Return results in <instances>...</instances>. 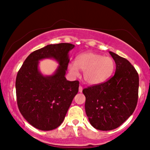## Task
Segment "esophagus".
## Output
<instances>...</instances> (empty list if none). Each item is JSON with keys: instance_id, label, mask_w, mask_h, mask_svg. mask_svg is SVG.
<instances>
[{"instance_id": "esophagus-1", "label": "esophagus", "mask_w": 150, "mask_h": 150, "mask_svg": "<svg viewBox=\"0 0 150 150\" xmlns=\"http://www.w3.org/2000/svg\"><path fill=\"white\" fill-rule=\"evenodd\" d=\"M82 89H83V88H82V87L81 85H80V87H79V92H82Z\"/></svg>"}]
</instances>
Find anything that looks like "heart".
I'll return each mask as SVG.
<instances>
[{"label": "heart", "instance_id": "1", "mask_svg": "<svg viewBox=\"0 0 150 150\" xmlns=\"http://www.w3.org/2000/svg\"><path fill=\"white\" fill-rule=\"evenodd\" d=\"M114 60L110 56L87 52L77 56L76 62L68 65V70L74 76L83 70L84 80L89 85H98L109 78L114 69Z\"/></svg>", "mask_w": 150, "mask_h": 150}]
</instances>
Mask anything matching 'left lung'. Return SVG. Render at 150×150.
<instances>
[{
  "mask_svg": "<svg viewBox=\"0 0 150 150\" xmlns=\"http://www.w3.org/2000/svg\"><path fill=\"white\" fill-rule=\"evenodd\" d=\"M109 53L116 63L114 75L82 90L89 123L99 130H113L123 124L134 112L138 99L137 72L127 59Z\"/></svg>",
  "mask_w": 150,
  "mask_h": 150,
  "instance_id": "8db88e82",
  "label": "left lung"
}]
</instances>
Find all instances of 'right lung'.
I'll list each match as a JSON object with an SVG mask.
<instances>
[{
	"mask_svg": "<svg viewBox=\"0 0 150 150\" xmlns=\"http://www.w3.org/2000/svg\"><path fill=\"white\" fill-rule=\"evenodd\" d=\"M74 47L68 43L49 44L30 53L19 70L15 82L18 108L39 130L58 128L78 92L79 81H68L65 77L68 52ZM49 57L56 59L59 66L53 75L44 76L38 69V61Z\"/></svg>",
	"mask_w": 150,
	"mask_h": 150,
	"instance_id": "obj_1",
	"label": "right lung"
}]
</instances>
